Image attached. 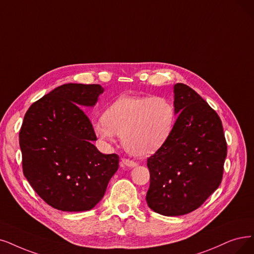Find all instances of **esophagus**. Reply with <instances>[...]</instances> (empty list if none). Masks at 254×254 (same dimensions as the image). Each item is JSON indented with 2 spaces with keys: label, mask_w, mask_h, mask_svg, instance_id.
Segmentation results:
<instances>
[{
  "label": "esophagus",
  "mask_w": 254,
  "mask_h": 254,
  "mask_svg": "<svg viewBox=\"0 0 254 254\" xmlns=\"http://www.w3.org/2000/svg\"><path fill=\"white\" fill-rule=\"evenodd\" d=\"M121 166L122 167H128V168H134V167H136V162L130 160V159L123 158L121 160Z\"/></svg>",
  "instance_id": "1"
}]
</instances>
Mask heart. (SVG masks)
Instances as JSON below:
<instances>
[{"label":"heart","instance_id":"b5f03b06","mask_svg":"<svg viewBox=\"0 0 254 254\" xmlns=\"http://www.w3.org/2000/svg\"><path fill=\"white\" fill-rule=\"evenodd\" d=\"M175 122V106L168 98L124 96L104 111L103 120L94 124V132L107 144L122 136L129 154L147 157L167 143Z\"/></svg>","mask_w":254,"mask_h":254}]
</instances>
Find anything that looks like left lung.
<instances>
[{
    "label": "left lung",
    "instance_id": "obj_1",
    "mask_svg": "<svg viewBox=\"0 0 254 254\" xmlns=\"http://www.w3.org/2000/svg\"><path fill=\"white\" fill-rule=\"evenodd\" d=\"M173 92L178 116L174 129L147 161L148 206L169 217L197 209L219 188L227 154L216 111L184 83L175 84Z\"/></svg>",
    "mask_w": 254,
    "mask_h": 254
}]
</instances>
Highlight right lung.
Returning a JSON list of instances; mask_svg holds the SVG:
<instances>
[{
  "instance_id": "1",
  "label": "right lung",
  "mask_w": 254,
  "mask_h": 254,
  "mask_svg": "<svg viewBox=\"0 0 254 254\" xmlns=\"http://www.w3.org/2000/svg\"><path fill=\"white\" fill-rule=\"evenodd\" d=\"M104 88L66 83L33 103L19 131L24 175L38 196L63 211L94 208L119 169L117 154H103L80 107H94Z\"/></svg>"
}]
</instances>
